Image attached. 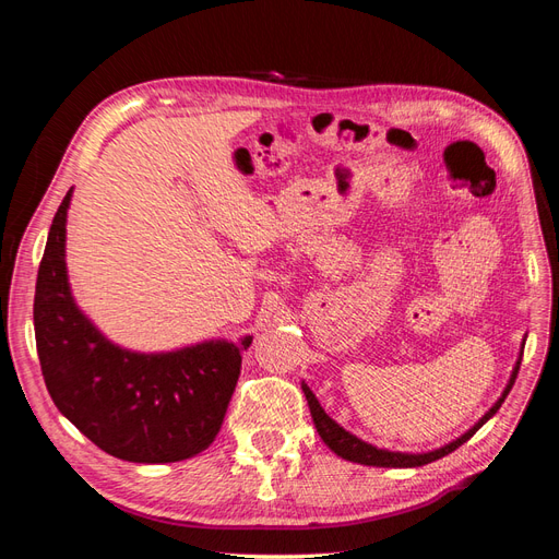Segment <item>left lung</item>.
Masks as SVG:
<instances>
[{"instance_id":"obj_1","label":"left lung","mask_w":559,"mask_h":559,"mask_svg":"<svg viewBox=\"0 0 559 559\" xmlns=\"http://www.w3.org/2000/svg\"><path fill=\"white\" fill-rule=\"evenodd\" d=\"M522 349H524V341H522V347H520V357H518V361H515V366H513V373H511V378H509V384L503 386V392H501V396L497 399V403L492 405V408H489V411L476 421V425H473L468 431H464L460 438H454V441H450L448 445L429 450V452H396V450H384V448L370 445V443L361 441V438L349 433L347 429H343L341 425H337L335 419H331V417L324 413V408H321V403L317 401V396L312 394V389H310L306 382L300 384V389H302V394H306V399H308L310 415H312L314 427H317V431H319V436H321V441H324L337 456H343V460L354 462V464H364V466L415 468V466H425V464H429V462L441 460V456L454 452L456 448L464 445V443L468 441V438H471L473 433H476L489 417L497 415V411L501 408L503 399L509 396L511 386L515 384L518 370H520V361H522Z\"/></svg>"}]
</instances>
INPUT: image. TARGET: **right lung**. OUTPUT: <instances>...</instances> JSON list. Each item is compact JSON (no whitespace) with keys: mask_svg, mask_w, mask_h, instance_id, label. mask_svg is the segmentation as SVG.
Listing matches in <instances>:
<instances>
[{"mask_svg":"<svg viewBox=\"0 0 559 559\" xmlns=\"http://www.w3.org/2000/svg\"><path fill=\"white\" fill-rule=\"evenodd\" d=\"M70 202L72 189L50 224L35 292L37 354L48 394L83 436L118 460H189L222 429L251 335L173 352H132L111 343L72 296L64 261Z\"/></svg>","mask_w":559,"mask_h":559,"instance_id":"add662e5","label":"right lung"}]
</instances>
